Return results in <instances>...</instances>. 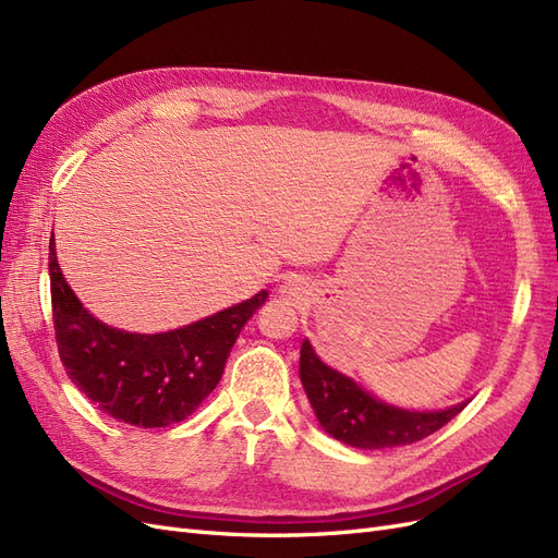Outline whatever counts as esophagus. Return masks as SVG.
<instances>
[{"mask_svg":"<svg viewBox=\"0 0 558 558\" xmlns=\"http://www.w3.org/2000/svg\"><path fill=\"white\" fill-rule=\"evenodd\" d=\"M286 298H298V293H300V289L295 283H289V286H283V291H281Z\"/></svg>","mask_w":558,"mask_h":558,"instance_id":"1","label":"esophagus"}]
</instances>
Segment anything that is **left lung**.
<instances>
[{
	"instance_id": "obj_1",
	"label": "left lung",
	"mask_w": 558,
	"mask_h": 558,
	"mask_svg": "<svg viewBox=\"0 0 558 558\" xmlns=\"http://www.w3.org/2000/svg\"><path fill=\"white\" fill-rule=\"evenodd\" d=\"M300 381L324 430L356 449H388L424 440L468 404L459 402L437 412L393 408L320 361L310 340L300 349Z\"/></svg>"
}]
</instances>
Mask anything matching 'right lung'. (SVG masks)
<instances>
[{
	"mask_svg": "<svg viewBox=\"0 0 558 558\" xmlns=\"http://www.w3.org/2000/svg\"><path fill=\"white\" fill-rule=\"evenodd\" d=\"M50 302L60 361L99 410L137 428H165L189 418L216 384L246 320L267 300H251L177 330L142 335L97 320L64 281L48 244Z\"/></svg>",
	"mask_w": 558,
	"mask_h": 558,
	"instance_id": "right-lung-1",
	"label": "right lung"
}]
</instances>
